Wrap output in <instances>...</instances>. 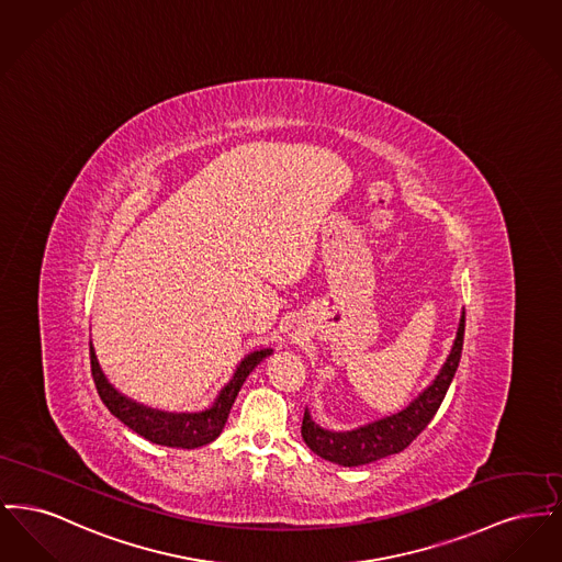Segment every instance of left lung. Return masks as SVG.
Wrapping results in <instances>:
<instances>
[{
    "instance_id": "left-lung-1",
    "label": "left lung",
    "mask_w": 562,
    "mask_h": 562,
    "mask_svg": "<svg viewBox=\"0 0 562 562\" xmlns=\"http://www.w3.org/2000/svg\"><path fill=\"white\" fill-rule=\"evenodd\" d=\"M463 330H465V312H461L453 348L447 356V362L442 364L440 373L434 376V381L415 401L390 417H381L367 426L348 429V431H333L318 426L312 419L310 408H305L303 424H301V436L305 445L314 453L321 454L322 459L339 463L344 468L373 463L376 459L404 451L424 429L428 428L429 422L434 419L436 411L440 408V404L447 396V390L459 367V358L463 349Z\"/></svg>"
}]
</instances>
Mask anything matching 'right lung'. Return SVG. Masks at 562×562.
<instances>
[{"mask_svg":"<svg viewBox=\"0 0 562 562\" xmlns=\"http://www.w3.org/2000/svg\"><path fill=\"white\" fill-rule=\"evenodd\" d=\"M271 351H273L271 348L255 349L248 356H244L232 379L223 385L213 404L198 413H168L124 396L120 390H115L109 383L92 344H90V364H92V376H94V385L101 401L105 402L111 415H115L124 426H128L138 436L147 438L154 445L172 447V449H198L218 438V434L227 424L229 411L246 376L255 371L257 364H261L268 356H271Z\"/></svg>","mask_w":562,"mask_h":562,"instance_id":"add662e5","label":"right lung"}]
</instances>
